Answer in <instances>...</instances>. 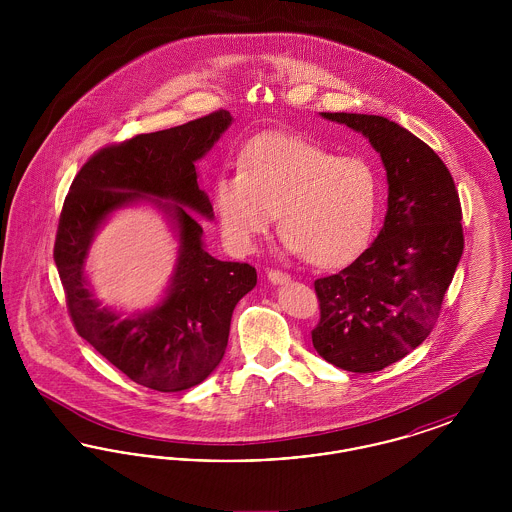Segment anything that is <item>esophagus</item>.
Listing matches in <instances>:
<instances>
[{"label": "esophagus", "mask_w": 512, "mask_h": 512, "mask_svg": "<svg viewBox=\"0 0 512 512\" xmlns=\"http://www.w3.org/2000/svg\"><path fill=\"white\" fill-rule=\"evenodd\" d=\"M267 276L272 284H286V282H290V276L286 272H282V270H268Z\"/></svg>", "instance_id": "34e87169"}]
</instances>
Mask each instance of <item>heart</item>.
Returning a JSON list of instances; mask_svg holds the SVG:
<instances>
[{"label": "heart", "mask_w": 512, "mask_h": 512, "mask_svg": "<svg viewBox=\"0 0 512 512\" xmlns=\"http://www.w3.org/2000/svg\"><path fill=\"white\" fill-rule=\"evenodd\" d=\"M213 201L234 249H251L280 215L292 251L313 265H336L370 236L378 176L361 157H336L309 140L270 134L245 147L240 171L217 176Z\"/></svg>", "instance_id": "obj_1"}]
</instances>
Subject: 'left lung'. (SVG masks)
<instances>
[{"label": "left lung", "mask_w": 512, "mask_h": 512, "mask_svg": "<svg viewBox=\"0 0 512 512\" xmlns=\"http://www.w3.org/2000/svg\"><path fill=\"white\" fill-rule=\"evenodd\" d=\"M361 132L384 163L388 211L372 245L338 274L318 278V355L349 372H376L428 338L463 255V213L438 153L378 115L320 113Z\"/></svg>", "instance_id": "left-lung-1"}]
</instances>
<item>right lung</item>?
<instances>
[{"mask_svg":"<svg viewBox=\"0 0 512 512\" xmlns=\"http://www.w3.org/2000/svg\"><path fill=\"white\" fill-rule=\"evenodd\" d=\"M232 124L228 111L103 147L76 174L65 199L53 259L76 332L132 382L157 391L201 384L219 366L234 307L257 284L247 263L219 261L203 247L192 213L213 220L195 163ZM153 202L172 222L179 257L166 297L122 318L101 308L83 274L89 245L115 210Z\"/></svg>","mask_w":512,"mask_h":512,"instance_id":"right-lung-1","label":"right lung"}]
</instances>
